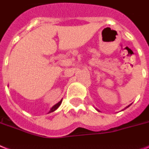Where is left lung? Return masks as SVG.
Instances as JSON below:
<instances>
[{
	"label": "left lung",
	"instance_id": "obj_1",
	"mask_svg": "<svg viewBox=\"0 0 149 149\" xmlns=\"http://www.w3.org/2000/svg\"><path fill=\"white\" fill-rule=\"evenodd\" d=\"M129 106H130V105H129ZM129 106H127L126 108H128V107H129ZM126 108H125V109H126ZM124 109H123V110H124ZM96 110H97V111H99V110H98V109H96ZM99 112H100V111H99Z\"/></svg>",
	"mask_w": 149,
	"mask_h": 149
}]
</instances>
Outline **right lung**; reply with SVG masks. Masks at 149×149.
Listing matches in <instances>:
<instances>
[{
  "mask_svg": "<svg viewBox=\"0 0 149 149\" xmlns=\"http://www.w3.org/2000/svg\"><path fill=\"white\" fill-rule=\"evenodd\" d=\"M62 100H60V102H58V103H56V105H54V106H53V107H52L51 109H50V110H49V112H48V113H50V112H54V111H55L56 109H57L58 107H59V106H60V104H61V102H62Z\"/></svg>",
  "mask_w": 149,
  "mask_h": 149,
  "instance_id": "right-lung-1",
  "label": "right lung"
}]
</instances>
